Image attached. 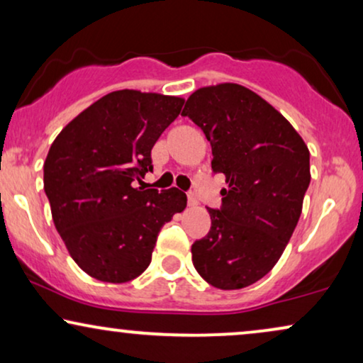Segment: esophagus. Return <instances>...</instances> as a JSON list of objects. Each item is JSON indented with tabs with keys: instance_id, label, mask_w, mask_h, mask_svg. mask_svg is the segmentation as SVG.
Returning a JSON list of instances; mask_svg holds the SVG:
<instances>
[{
	"instance_id": "1",
	"label": "esophagus",
	"mask_w": 363,
	"mask_h": 363,
	"mask_svg": "<svg viewBox=\"0 0 363 363\" xmlns=\"http://www.w3.org/2000/svg\"><path fill=\"white\" fill-rule=\"evenodd\" d=\"M198 205V198L195 193H188V206H196Z\"/></svg>"
}]
</instances>
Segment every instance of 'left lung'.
I'll return each mask as SVG.
<instances>
[{"instance_id":"left-lung-1","label":"left lung","mask_w":363,"mask_h":363,"mask_svg":"<svg viewBox=\"0 0 363 363\" xmlns=\"http://www.w3.org/2000/svg\"><path fill=\"white\" fill-rule=\"evenodd\" d=\"M182 116L211 143L213 172L226 177L211 230L191 246L193 266L218 289H242L279 261L311 183L309 148L256 92L233 82L198 89Z\"/></svg>"}]
</instances>
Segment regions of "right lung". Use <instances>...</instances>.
I'll return each instance as SVG.
<instances>
[{"label": "right lung", "instance_id": "add662e5", "mask_svg": "<svg viewBox=\"0 0 363 363\" xmlns=\"http://www.w3.org/2000/svg\"><path fill=\"white\" fill-rule=\"evenodd\" d=\"M183 99L123 89L72 118L44 162V191L69 255L102 282L135 279L152 261L162 226L182 213L178 188L143 190L152 148L175 121Z\"/></svg>", "mask_w": 363, "mask_h": 363}]
</instances>
